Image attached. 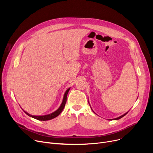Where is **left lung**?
<instances>
[{"mask_svg": "<svg viewBox=\"0 0 153 153\" xmlns=\"http://www.w3.org/2000/svg\"><path fill=\"white\" fill-rule=\"evenodd\" d=\"M88 102H89V101H88ZM89 105H90V104H89ZM90 106H91V105H90ZM91 109H92V108H91ZM92 110L93 111L92 109ZM128 111H127L126 113H125V114H123V115H121V116H120V117H117V118H114V119H111L110 120H119V119H120V118H122V117H123L125 115H126L128 114Z\"/></svg>", "mask_w": 153, "mask_h": 153, "instance_id": "1", "label": "left lung"}]
</instances>
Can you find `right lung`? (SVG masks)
<instances>
[{"instance_id": "right-lung-1", "label": "right lung", "mask_w": 153, "mask_h": 153, "mask_svg": "<svg viewBox=\"0 0 153 153\" xmlns=\"http://www.w3.org/2000/svg\"><path fill=\"white\" fill-rule=\"evenodd\" d=\"M69 90H70V87L69 88V89H68L66 90V91L65 92V93H64L63 99H62V103L61 104L60 107L57 110H56L55 111L53 112V113H51V114L45 115H38V116H37V115H30V114H28V112L25 111L24 110H23V109L22 110L29 117H32V118H35V119L38 120H41V121H46V120H50L53 119L55 117H58L61 113L62 110L64 108V107H65V104H66V100H67V95H68V92L69 91Z\"/></svg>"}]
</instances>
